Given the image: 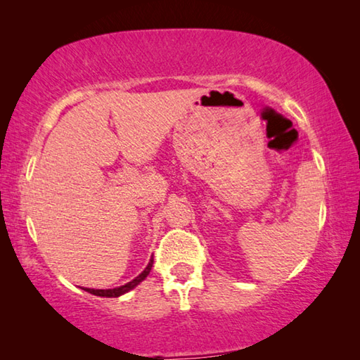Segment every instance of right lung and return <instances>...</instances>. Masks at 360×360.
I'll return each instance as SVG.
<instances>
[{
    "label": "right lung",
    "instance_id": "obj_1",
    "mask_svg": "<svg viewBox=\"0 0 360 360\" xmlns=\"http://www.w3.org/2000/svg\"><path fill=\"white\" fill-rule=\"evenodd\" d=\"M152 264H154V259L149 260L148 266L144 268V271L141 273V275H138L135 279H133V281L127 283V284H124V285H120V288H114V289H89V288H82V289H84L85 292H89V294L100 295V297H120V295H124L125 292H129V290H131L133 288H136V285H138L139 283H141V281H144L146 276L149 275V271H150V268H152Z\"/></svg>",
    "mask_w": 360,
    "mask_h": 360
}]
</instances>
